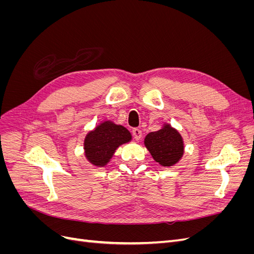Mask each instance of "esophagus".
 <instances>
[{
    "instance_id": "obj_1",
    "label": "esophagus",
    "mask_w": 254,
    "mask_h": 254,
    "mask_svg": "<svg viewBox=\"0 0 254 254\" xmlns=\"http://www.w3.org/2000/svg\"><path fill=\"white\" fill-rule=\"evenodd\" d=\"M132 134H133V137L135 139V141L141 140V137H142V131H141L140 129L134 128V129L132 130Z\"/></svg>"
}]
</instances>
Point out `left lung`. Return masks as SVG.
Instances as JSON below:
<instances>
[{"label": "left lung", "instance_id": "1", "mask_svg": "<svg viewBox=\"0 0 254 254\" xmlns=\"http://www.w3.org/2000/svg\"><path fill=\"white\" fill-rule=\"evenodd\" d=\"M144 145L150 152L152 159L164 167L176 165L184 155L182 135L167 123H164L158 131L146 135Z\"/></svg>", "mask_w": 254, "mask_h": 254}]
</instances>
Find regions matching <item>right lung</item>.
I'll list each match as a JSON object with an SVG mask.
<instances>
[{
    "instance_id": "right-lung-1",
    "label": "right lung",
    "mask_w": 254,
    "mask_h": 254,
    "mask_svg": "<svg viewBox=\"0 0 254 254\" xmlns=\"http://www.w3.org/2000/svg\"><path fill=\"white\" fill-rule=\"evenodd\" d=\"M132 140L129 130L110 120L103 121L89 131L83 140V151L87 161L96 167L110 162L115 150L121 145Z\"/></svg>"
}]
</instances>
